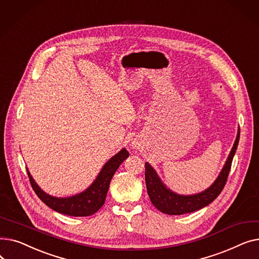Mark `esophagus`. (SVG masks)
<instances>
[{
	"label": "esophagus",
	"mask_w": 259,
	"mask_h": 259,
	"mask_svg": "<svg viewBox=\"0 0 259 259\" xmlns=\"http://www.w3.org/2000/svg\"><path fill=\"white\" fill-rule=\"evenodd\" d=\"M132 148H133V149H137L138 146H137V145H132Z\"/></svg>",
	"instance_id": "1"
}]
</instances>
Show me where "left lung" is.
Here are the masks:
<instances>
[{
    "label": "left lung",
    "instance_id": "8db88e82",
    "mask_svg": "<svg viewBox=\"0 0 259 259\" xmlns=\"http://www.w3.org/2000/svg\"><path fill=\"white\" fill-rule=\"evenodd\" d=\"M239 135L240 130L238 127L234 145L232 149H231L229 156L221 173L209 188L196 194L182 195L173 192L171 189H169L164 183H162L154 168L149 164V162H146V187L149 197H150L153 206L160 212L168 215H182L186 213H191L208 206L209 203H211L221 194L226 185L228 175L231 169V164H232V160L238 146Z\"/></svg>",
    "mask_w": 259,
    "mask_h": 259
}]
</instances>
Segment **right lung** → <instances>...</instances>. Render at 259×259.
Listing matches in <instances>:
<instances>
[{
    "label": "right lung",
    "mask_w": 259,
    "mask_h": 259,
    "mask_svg": "<svg viewBox=\"0 0 259 259\" xmlns=\"http://www.w3.org/2000/svg\"><path fill=\"white\" fill-rule=\"evenodd\" d=\"M128 156L129 152L125 148H122L118 153L113 155L106 162L97 176V179L86 190L78 194L68 197L49 195L34 182L28 169H27V173H28L30 184L34 192L49 208L69 216H90L103 207L112 176L121 162Z\"/></svg>",
    "instance_id": "right-lung-1"
}]
</instances>
